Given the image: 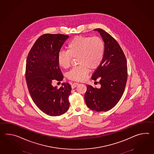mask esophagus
Here are the masks:
<instances>
[{"instance_id":"obj_1","label":"esophagus","mask_w":154,"mask_h":154,"mask_svg":"<svg viewBox=\"0 0 154 154\" xmlns=\"http://www.w3.org/2000/svg\"><path fill=\"white\" fill-rule=\"evenodd\" d=\"M79 84L78 83H74L73 84H72V85H71V87H72V89H73V88H75V87H76L77 85H79Z\"/></svg>"}]
</instances>
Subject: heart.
Wrapping results in <instances>:
<instances>
[{
	"instance_id": "b5f03b06",
	"label": "heart",
	"mask_w": 154,
	"mask_h": 154,
	"mask_svg": "<svg viewBox=\"0 0 154 154\" xmlns=\"http://www.w3.org/2000/svg\"><path fill=\"white\" fill-rule=\"evenodd\" d=\"M104 42L99 37L77 36L69 42L67 51L59 52L58 64L63 69H68L72 57H78L77 62L79 66L69 72L68 78L82 81L89 73V69H93L99 66L104 57Z\"/></svg>"
}]
</instances>
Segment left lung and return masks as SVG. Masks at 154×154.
I'll use <instances>...</instances> for the list:
<instances>
[{
    "label": "left lung",
    "instance_id": "1",
    "mask_svg": "<svg viewBox=\"0 0 154 154\" xmlns=\"http://www.w3.org/2000/svg\"><path fill=\"white\" fill-rule=\"evenodd\" d=\"M100 33L104 42L105 50L102 61L92 75L99 79L100 88L87 85L85 95V103L89 109L96 112H106L113 108L122 98L128 78L127 62L118 42L101 29L94 30Z\"/></svg>",
    "mask_w": 154,
    "mask_h": 154
}]
</instances>
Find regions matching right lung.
I'll list each match as a JSON object with an SVG mask.
<instances>
[{
  "label": "right lung",
  "instance_id": "1",
  "mask_svg": "<svg viewBox=\"0 0 154 154\" xmlns=\"http://www.w3.org/2000/svg\"><path fill=\"white\" fill-rule=\"evenodd\" d=\"M69 36L42 35L35 42L27 55L25 79L32 100L44 113L59 116L69 109L71 86L63 83L60 88L54 87V80L61 81L63 76L57 57Z\"/></svg>",
  "mask_w": 154,
  "mask_h": 154
}]
</instances>
